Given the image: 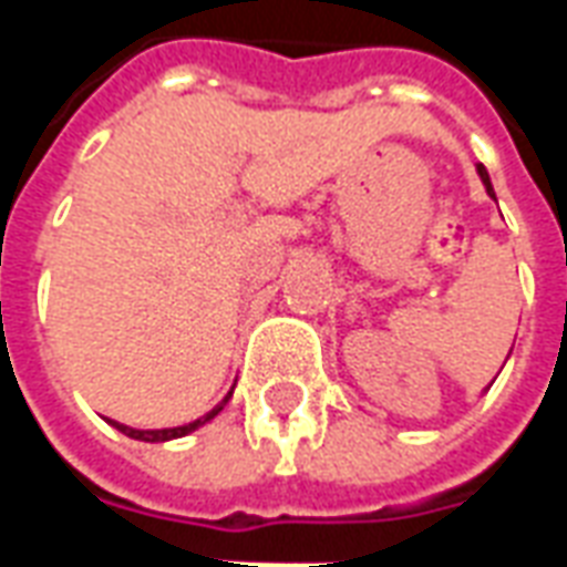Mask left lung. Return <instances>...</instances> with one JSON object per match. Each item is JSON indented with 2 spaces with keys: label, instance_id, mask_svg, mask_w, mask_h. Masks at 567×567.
<instances>
[{
  "label": "left lung",
  "instance_id": "obj_1",
  "mask_svg": "<svg viewBox=\"0 0 567 567\" xmlns=\"http://www.w3.org/2000/svg\"><path fill=\"white\" fill-rule=\"evenodd\" d=\"M476 173H480V178H483V185H486L488 197H495V190H492V182H488V173H486V166H483V163H476Z\"/></svg>",
  "mask_w": 567,
  "mask_h": 567
}]
</instances>
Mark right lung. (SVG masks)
I'll use <instances>...</instances> for the list:
<instances>
[{
	"instance_id": "1",
	"label": "right lung",
	"mask_w": 567,
	"mask_h": 567,
	"mask_svg": "<svg viewBox=\"0 0 567 567\" xmlns=\"http://www.w3.org/2000/svg\"><path fill=\"white\" fill-rule=\"evenodd\" d=\"M230 394H234V392H227V398H224L221 404L212 406L206 416H199V419H194V422H187V425H178V427H157V431H140V427L121 425V422H115V419H109V422H112V425H115L117 431H121V434H127V437H133V440H145V443H166V440L185 437V434H190V431H197V427H203V425H206V422H212V419L221 413L224 404L230 401Z\"/></svg>"
}]
</instances>
